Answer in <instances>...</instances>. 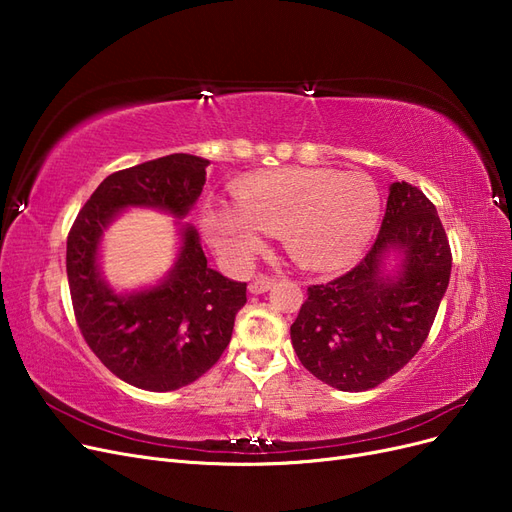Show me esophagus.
<instances>
[{"label": "esophagus", "mask_w": 512, "mask_h": 512, "mask_svg": "<svg viewBox=\"0 0 512 512\" xmlns=\"http://www.w3.org/2000/svg\"><path fill=\"white\" fill-rule=\"evenodd\" d=\"M273 277H269V275H260V277H256V280L250 284V292L252 294H262V292H267L271 286H273Z\"/></svg>", "instance_id": "obj_1"}]
</instances>
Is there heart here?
I'll use <instances>...</instances> for the list:
<instances>
[{
    "instance_id": "heart-1",
    "label": "heart",
    "mask_w": 512,
    "mask_h": 512,
    "mask_svg": "<svg viewBox=\"0 0 512 512\" xmlns=\"http://www.w3.org/2000/svg\"><path fill=\"white\" fill-rule=\"evenodd\" d=\"M237 209L209 205L205 226L215 250L235 262L262 245L260 230L282 235L309 269H339L365 250L380 218V194L361 170L282 168L235 185Z\"/></svg>"
}]
</instances>
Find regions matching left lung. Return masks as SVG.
I'll use <instances>...</instances> for the list:
<instances>
[{
    "mask_svg": "<svg viewBox=\"0 0 512 512\" xmlns=\"http://www.w3.org/2000/svg\"><path fill=\"white\" fill-rule=\"evenodd\" d=\"M389 251L405 256L393 278ZM453 254L431 200L406 181L391 185L376 243L359 265L307 288L290 327L303 367L339 391L361 393L389 380L421 350L451 277Z\"/></svg>",
    "mask_w": 512,
    "mask_h": 512,
    "instance_id": "1",
    "label": "left lung"
}]
</instances>
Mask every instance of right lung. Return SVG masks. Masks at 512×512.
Returning <instances> with one entry per match:
<instances>
[{"mask_svg": "<svg viewBox=\"0 0 512 512\" xmlns=\"http://www.w3.org/2000/svg\"><path fill=\"white\" fill-rule=\"evenodd\" d=\"M207 160L173 153L108 175L89 196L68 232L66 271L76 324L102 365L145 391H177L220 361L245 282L207 267L192 226L183 230L175 269L158 286L119 297L98 273L102 230L128 205L188 213L203 192Z\"/></svg>", "mask_w": 512, "mask_h": 512, "instance_id": "1", "label": "right lung"}]
</instances>
